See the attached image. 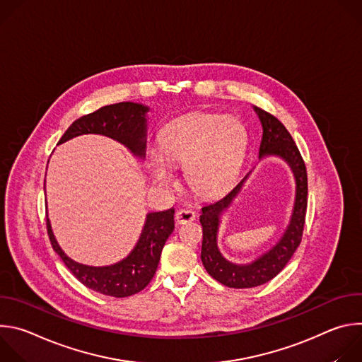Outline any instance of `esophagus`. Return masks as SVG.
I'll use <instances>...</instances> for the list:
<instances>
[{
	"label": "esophagus",
	"instance_id": "esophagus-1",
	"mask_svg": "<svg viewBox=\"0 0 362 362\" xmlns=\"http://www.w3.org/2000/svg\"><path fill=\"white\" fill-rule=\"evenodd\" d=\"M196 218V214L193 211H189V209H180L176 212L175 215V221L176 223L179 225H186V223H190L193 222Z\"/></svg>",
	"mask_w": 362,
	"mask_h": 362
}]
</instances>
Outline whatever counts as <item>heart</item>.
I'll return each instance as SVG.
<instances>
[{
    "label": "heart",
    "instance_id": "1",
    "mask_svg": "<svg viewBox=\"0 0 362 362\" xmlns=\"http://www.w3.org/2000/svg\"><path fill=\"white\" fill-rule=\"evenodd\" d=\"M245 129L230 116L194 113L170 123L162 134V153L154 151L148 168L160 186L173 183L169 163L185 166L190 189L200 196H215L236 175L245 148Z\"/></svg>",
    "mask_w": 362,
    "mask_h": 362
}]
</instances>
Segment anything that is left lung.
I'll return each instance as SVG.
<instances>
[{
	"instance_id": "obj_1",
	"label": "left lung",
	"mask_w": 362,
	"mask_h": 362,
	"mask_svg": "<svg viewBox=\"0 0 362 362\" xmlns=\"http://www.w3.org/2000/svg\"><path fill=\"white\" fill-rule=\"evenodd\" d=\"M255 112L259 116L264 129L259 146V159L268 156V154H275V156L282 158L291 166L295 175L296 196L289 226L286 228L281 240L269 252L264 253L261 257H257L256 261L247 265H235L228 262L218 249L216 236L222 212L229 208V204L240 192L243 182L247 179L250 172L246 173L245 177L223 197L204 204L202 208L200 223L203 229V242L200 257L203 267L214 279L235 289L264 285L274 279L285 268L302 240L308 206L306 168L292 136L271 113L259 107H255Z\"/></svg>"
}]
</instances>
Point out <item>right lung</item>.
Wrapping results in <instances>:
<instances>
[{"instance_id":"add662e5","label":"right lung","mask_w":362,"mask_h":362,"mask_svg":"<svg viewBox=\"0 0 362 362\" xmlns=\"http://www.w3.org/2000/svg\"><path fill=\"white\" fill-rule=\"evenodd\" d=\"M147 112L148 107L130 101L105 106L77 119L66 130L59 144L80 134H103L120 141L136 156L144 158ZM173 215L175 209L147 214L140 239L132 253L110 267L97 268L74 262L59 246L48 218L47 233L64 265L84 286L107 296L126 298L144 289L156 274L162 249L175 229Z\"/></svg>"}]
</instances>
